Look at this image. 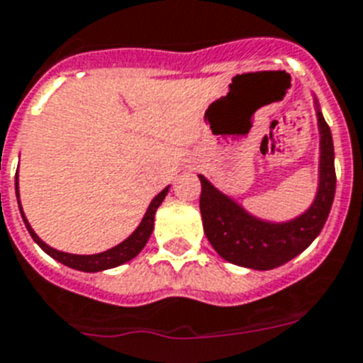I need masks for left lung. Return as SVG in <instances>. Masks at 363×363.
Listing matches in <instances>:
<instances>
[{"label": "left lung", "instance_id": "8db88e82", "mask_svg": "<svg viewBox=\"0 0 363 363\" xmlns=\"http://www.w3.org/2000/svg\"><path fill=\"white\" fill-rule=\"evenodd\" d=\"M315 106L320 132L319 190L311 207L298 218L281 223L259 220L199 175L203 229L212 248L229 263L253 270L281 267L304 252L325 228L335 194L334 141L317 100Z\"/></svg>", "mask_w": 363, "mask_h": 363}]
</instances>
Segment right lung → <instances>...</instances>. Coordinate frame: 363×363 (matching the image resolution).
<instances>
[{
  "instance_id": "add662e5",
  "label": "right lung",
  "mask_w": 363,
  "mask_h": 363,
  "mask_svg": "<svg viewBox=\"0 0 363 363\" xmlns=\"http://www.w3.org/2000/svg\"><path fill=\"white\" fill-rule=\"evenodd\" d=\"M14 186H16V197H18V207H20V196H18V175H16V182H14ZM167 191H169V186H166L164 190L158 194L151 201L149 208H147L145 216L141 220V223L138 225L134 233H132L130 237L123 240L121 244H117L115 248L111 250H106L102 253H95V255H74V253H65V252H59V250L50 248L48 244L43 242L40 238L37 237V233L31 229L29 222L26 220L23 216V211L20 207V214L23 218V223H26V228H28L29 235L33 237L35 242L44 250V252L48 253L50 257H54L55 261L59 263H63L65 267H70L74 268V270H82V272H100V270H108V268H113V267H119V264L126 263V261H130L134 259L141 250L145 248L147 240L151 237L152 228H155V214H156V208L160 207V203L164 201V197L167 196Z\"/></svg>"
}]
</instances>
